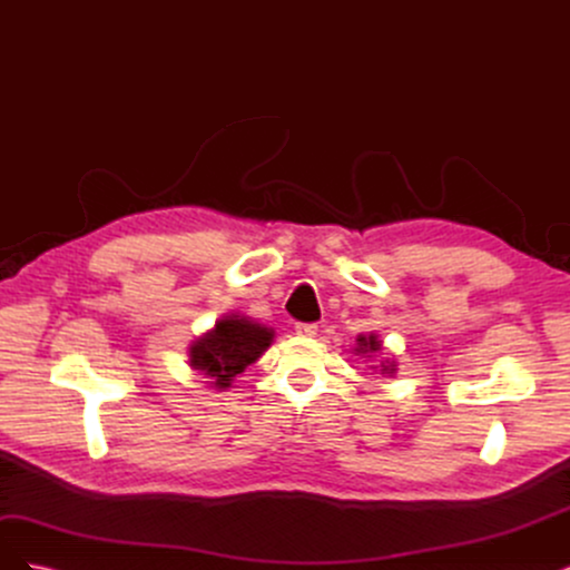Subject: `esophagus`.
<instances>
[{
	"label": "esophagus",
	"mask_w": 570,
	"mask_h": 570,
	"mask_svg": "<svg viewBox=\"0 0 570 570\" xmlns=\"http://www.w3.org/2000/svg\"><path fill=\"white\" fill-rule=\"evenodd\" d=\"M295 333H297L299 337H316L318 325H316V323H297V325H295Z\"/></svg>",
	"instance_id": "1"
}]
</instances>
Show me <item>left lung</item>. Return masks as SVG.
I'll list each match as a JSON object with an SVG mask.
<instances>
[{
  "label": "left lung",
  "instance_id": "1",
  "mask_svg": "<svg viewBox=\"0 0 570 570\" xmlns=\"http://www.w3.org/2000/svg\"><path fill=\"white\" fill-rule=\"evenodd\" d=\"M383 350V342L381 340H377V335H358L356 337V354H361V356H364V354H375V352H381ZM375 368H381V373H387V375H392L396 368H394V361H381V366H375Z\"/></svg>",
  "mask_w": 570,
  "mask_h": 570
}]
</instances>
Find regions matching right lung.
I'll list each match as a JSON object with an SVG mask.
<instances>
[{
    "mask_svg": "<svg viewBox=\"0 0 570 570\" xmlns=\"http://www.w3.org/2000/svg\"><path fill=\"white\" fill-rule=\"evenodd\" d=\"M273 335L271 327L245 316H223L214 331L189 344V366L212 377V387L226 390L235 375L271 347Z\"/></svg>",
    "mask_w": 570,
    "mask_h": 570,
    "instance_id": "add662e5",
    "label": "right lung"
}]
</instances>
